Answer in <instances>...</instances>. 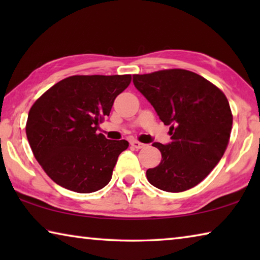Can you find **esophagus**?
I'll use <instances>...</instances> for the list:
<instances>
[{"label": "esophagus", "instance_id": "obj_1", "mask_svg": "<svg viewBox=\"0 0 260 260\" xmlns=\"http://www.w3.org/2000/svg\"><path fill=\"white\" fill-rule=\"evenodd\" d=\"M131 146L133 147V148H135V149H142L144 147V144L139 142V141H132Z\"/></svg>", "mask_w": 260, "mask_h": 260}]
</instances>
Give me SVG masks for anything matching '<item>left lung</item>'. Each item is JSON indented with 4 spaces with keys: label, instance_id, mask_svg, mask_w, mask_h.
<instances>
[{
    "label": "left lung",
    "instance_id": "obj_1",
    "mask_svg": "<svg viewBox=\"0 0 260 260\" xmlns=\"http://www.w3.org/2000/svg\"><path fill=\"white\" fill-rule=\"evenodd\" d=\"M133 82L170 125L171 142H155L159 165L147 171L153 187L169 192L188 190L208 177L230 142L233 116L225 94L213 83L182 69L134 74Z\"/></svg>",
    "mask_w": 260,
    "mask_h": 260
}]
</instances>
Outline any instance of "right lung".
<instances>
[{"mask_svg": "<svg viewBox=\"0 0 260 260\" xmlns=\"http://www.w3.org/2000/svg\"><path fill=\"white\" fill-rule=\"evenodd\" d=\"M131 80V74L72 76L35 101L26 135L35 159L52 181L81 193L98 191L110 182L128 142L108 140L96 131Z\"/></svg>", "mask_w": 260, "mask_h": 260, "instance_id": "right-lung-1", "label": "right lung"}]
</instances>
